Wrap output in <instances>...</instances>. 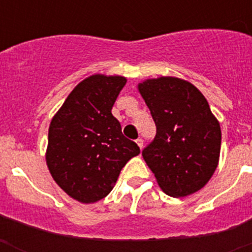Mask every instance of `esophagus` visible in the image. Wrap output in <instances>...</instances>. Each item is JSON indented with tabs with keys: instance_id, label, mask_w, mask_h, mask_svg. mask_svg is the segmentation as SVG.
I'll return each instance as SVG.
<instances>
[{
	"instance_id": "34e87169",
	"label": "esophagus",
	"mask_w": 252,
	"mask_h": 252,
	"mask_svg": "<svg viewBox=\"0 0 252 252\" xmlns=\"http://www.w3.org/2000/svg\"><path fill=\"white\" fill-rule=\"evenodd\" d=\"M136 144L139 145L140 149H142V146H144V140H142L141 137H139V139L136 140Z\"/></svg>"
}]
</instances>
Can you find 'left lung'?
<instances>
[{"label":"left lung","mask_w":252,"mask_h":252,"mask_svg":"<svg viewBox=\"0 0 252 252\" xmlns=\"http://www.w3.org/2000/svg\"><path fill=\"white\" fill-rule=\"evenodd\" d=\"M139 91L157 126L142 157L160 188L177 198L197 192L215 173L221 150V127L208 102L179 78L148 79Z\"/></svg>","instance_id":"left-lung-1"}]
</instances>
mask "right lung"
I'll use <instances>...</instances> for the list:
<instances>
[{"label": "right lung", "instance_id": "right-lung-1", "mask_svg": "<svg viewBox=\"0 0 252 252\" xmlns=\"http://www.w3.org/2000/svg\"><path fill=\"white\" fill-rule=\"evenodd\" d=\"M125 84L119 75L87 78L51 120L46 164L58 186L82 203L110 194L121 169L140 154L111 112Z\"/></svg>", "mask_w": 252, "mask_h": 252}]
</instances>
